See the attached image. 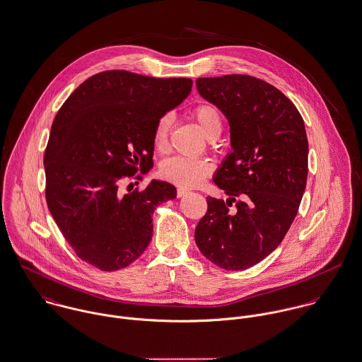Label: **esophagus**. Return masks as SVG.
I'll return each mask as SVG.
<instances>
[{
	"instance_id": "esophagus-1",
	"label": "esophagus",
	"mask_w": 362,
	"mask_h": 362,
	"mask_svg": "<svg viewBox=\"0 0 362 362\" xmlns=\"http://www.w3.org/2000/svg\"><path fill=\"white\" fill-rule=\"evenodd\" d=\"M188 192H189V191H188V189H185V188H178V189H177V197H184V195H187Z\"/></svg>"
}]
</instances>
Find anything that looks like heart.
I'll use <instances>...</instances> for the list:
<instances>
[{
	"mask_svg": "<svg viewBox=\"0 0 362 362\" xmlns=\"http://www.w3.org/2000/svg\"><path fill=\"white\" fill-rule=\"evenodd\" d=\"M192 116L199 127L207 138L220 135L223 129V119L218 109L209 102H202L192 110ZM173 126V115H162L153 129V146L159 152H165L168 146V135ZM213 170V165L207 159H188L182 156H173L165 159L159 167L160 177L178 187L192 188L200 184Z\"/></svg>",
	"mask_w": 362,
	"mask_h": 362,
	"instance_id": "obj_1",
	"label": "heart"
}]
</instances>
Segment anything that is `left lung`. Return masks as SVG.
Listing matches in <instances>:
<instances>
[{
    "mask_svg": "<svg viewBox=\"0 0 362 362\" xmlns=\"http://www.w3.org/2000/svg\"><path fill=\"white\" fill-rule=\"evenodd\" d=\"M199 94L228 119L233 151L213 181L228 199L207 197L195 242L211 263L250 268L291 228L305 189L308 141L293 102L247 74L200 77Z\"/></svg>",
    "mask_w": 362,
    "mask_h": 362,
    "instance_id": "1",
    "label": "left lung"
}]
</instances>
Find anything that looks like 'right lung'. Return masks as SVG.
Instances as JSON below:
<instances>
[{"instance_id":"obj_1","label":"right lung","mask_w":362,"mask_h":362,"mask_svg":"<svg viewBox=\"0 0 362 362\" xmlns=\"http://www.w3.org/2000/svg\"><path fill=\"white\" fill-rule=\"evenodd\" d=\"M191 78H155L127 70L100 71L58 110L44 152L48 209L74 253L102 271L135 262L152 239L156 206L175 188L152 181L120 191L153 167V129L180 105Z\"/></svg>"}]
</instances>
